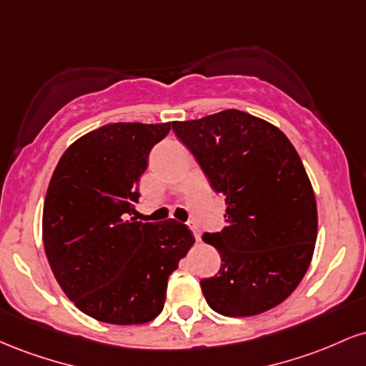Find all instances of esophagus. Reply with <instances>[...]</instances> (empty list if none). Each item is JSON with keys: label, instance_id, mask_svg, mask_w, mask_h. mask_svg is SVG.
Here are the masks:
<instances>
[{"label": "esophagus", "instance_id": "esophagus-1", "mask_svg": "<svg viewBox=\"0 0 366 366\" xmlns=\"http://www.w3.org/2000/svg\"><path fill=\"white\" fill-rule=\"evenodd\" d=\"M189 229L192 230V234H194V237H196V241H201V230H199V227H197L194 222H189Z\"/></svg>", "mask_w": 366, "mask_h": 366}]
</instances>
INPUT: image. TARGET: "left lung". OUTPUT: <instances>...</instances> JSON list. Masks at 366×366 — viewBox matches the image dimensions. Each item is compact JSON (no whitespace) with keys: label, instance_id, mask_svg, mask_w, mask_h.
Returning <instances> with one entry per match:
<instances>
[{"label":"left lung","instance_id":"1","mask_svg":"<svg viewBox=\"0 0 366 366\" xmlns=\"http://www.w3.org/2000/svg\"><path fill=\"white\" fill-rule=\"evenodd\" d=\"M209 184L225 196V227L203 234L222 256L201 280L209 308L253 317L294 292L312 263L317 199L300 154L280 129L241 110L172 122Z\"/></svg>","mask_w":366,"mask_h":366}]
</instances>
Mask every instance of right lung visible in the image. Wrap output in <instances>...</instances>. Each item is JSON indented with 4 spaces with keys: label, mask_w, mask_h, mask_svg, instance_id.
<instances>
[{
    "label": "right lung",
    "mask_w": 366,
    "mask_h": 366,
    "mask_svg": "<svg viewBox=\"0 0 366 366\" xmlns=\"http://www.w3.org/2000/svg\"><path fill=\"white\" fill-rule=\"evenodd\" d=\"M167 124L117 122L84 134L61 154L43 208L54 279L82 313L139 325L162 313L172 272L194 244L187 225L137 222V184Z\"/></svg>",
    "instance_id": "add662e5"
}]
</instances>
